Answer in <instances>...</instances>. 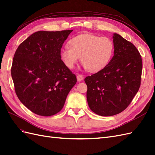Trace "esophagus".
Instances as JSON below:
<instances>
[{
  "instance_id": "1",
  "label": "esophagus",
  "mask_w": 155,
  "mask_h": 155,
  "mask_svg": "<svg viewBox=\"0 0 155 155\" xmlns=\"http://www.w3.org/2000/svg\"><path fill=\"white\" fill-rule=\"evenodd\" d=\"M77 81H82V80H83L82 75V74H77Z\"/></svg>"
}]
</instances>
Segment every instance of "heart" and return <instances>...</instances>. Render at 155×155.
I'll list each match as a JSON object with an SVG mask.
<instances>
[{
  "label": "heart",
  "instance_id": "obj_1",
  "mask_svg": "<svg viewBox=\"0 0 155 155\" xmlns=\"http://www.w3.org/2000/svg\"><path fill=\"white\" fill-rule=\"evenodd\" d=\"M70 47L60 50V58L69 69H73L81 57L84 67L91 73H97L107 65L114 54L113 41L107 37L90 33L78 35L69 41Z\"/></svg>",
  "mask_w": 155,
  "mask_h": 155
}]
</instances>
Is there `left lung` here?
Listing matches in <instances>:
<instances>
[{
    "label": "left lung",
    "mask_w": 155,
    "mask_h": 155,
    "mask_svg": "<svg viewBox=\"0 0 155 155\" xmlns=\"http://www.w3.org/2000/svg\"><path fill=\"white\" fill-rule=\"evenodd\" d=\"M114 55L99 72L85 78L87 101L98 115L113 116L122 112L138 92L142 73L141 56L132 43L113 34Z\"/></svg>",
    "instance_id": "left-lung-1"
}]
</instances>
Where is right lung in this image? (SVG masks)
<instances>
[{
    "mask_svg": "<svg viewBox=\"0 0 155 155\" xmlns=\"http://www.w3.org/2000/svg\"><path fill=\"white\" fill-rule=\"evenodd\" d=\"M72 31H37L15 51L11 68L15 93L38 115L49 117L60 111L76 84V76L60 58L63 44Z\"/></svg>",
    "mask_w": 155,
    "mask_h": 155,
    "instance_id": "right-lung-1",
    "label": "right lung"
}]
</instances>
